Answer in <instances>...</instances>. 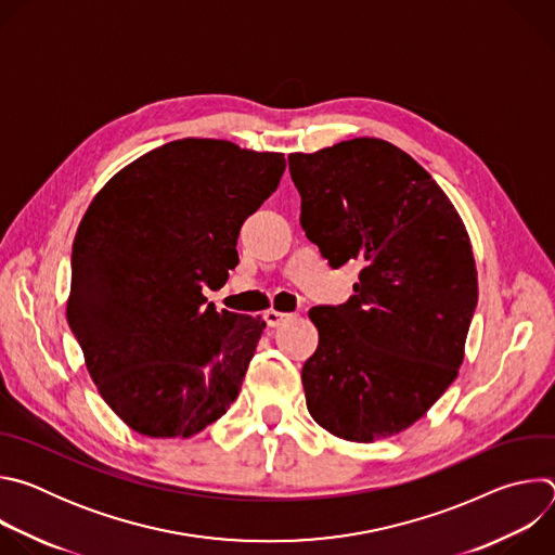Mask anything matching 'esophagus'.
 <instances>
[{
  "label": "esophagus",
  "instance_id": "34e87169",
  "mask_svg": "<svg viewBox=\"0 0 555 555\" xmlns=\"http://www.w3.org/2000/svg\"><path fill=\"white\" fill-rule=\"evenodd\" d=\"M263 319L268 323V327H279L283 325L287 319H292V313H285V311H279V309H268L263 313Z\"/></svg>",
  "mask_w": 555,
  "mask_h": 555
}]
</instances>
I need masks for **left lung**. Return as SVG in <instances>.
Wrapping results in <instances>:
<instances>
[{
    "instance_id": "1",
    "label": "left lung",
    "mask_w": 555,
    "mask_h": 555,
    "mask_svg": "<svg viewBox=\"0 0 555 555\" xmlns=\"http://www.w3.org/2000/svg\"><path fill=\"white\" fill-rule=\"evenodd\" d=\"M287 160L307 240L332 268L362 263L345 305L309 309L319 349L300 375L307 411L347 441L398 435L463 362L479 298L467 230L430 173L386 140Z\"/></svg>"
}]
</instances>
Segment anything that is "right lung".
Here are the masks:
<instances>
[{
  "mask_svg": "<svg viewBox=\"0 0 555 555\" xmlns=\"http://www.w3.org/2000/svg\"><path fill=\"white\" fill-rule=\"evenodd\" d=\"M283 153L184 138L120 169L72 246L67 323L107 406L135 433L189 439L242 390L266 321L217 311L242 223L279 186Z\"/></svg>",
  "mask_w": 555,
  "mask_h": 555,
  "instance_id": "right-lung-1",
  "label": "right lung"
}]
</instances>
